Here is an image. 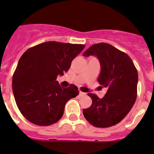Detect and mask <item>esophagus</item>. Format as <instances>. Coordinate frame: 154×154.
Returning <instances> with one entry per match:
<instances>
[{"mask_svg":"<svg viewBox=\"0 0 154 154\" xmlns=\"http://www.w3.org/2000/svg\"><path fill=\"white\" fill-rule=\"evenodd\" d=\"M86 93L83 92V91H80V94H79V95L80 96V97H83V96H85L86 95Z\"/></svg>","mask_w":154,"mask_h":154,"instance_id":"esophagus-1","label":"esophagus"}]
</instances>
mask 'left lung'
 Instances as JSON below:
<instances>
[{"mask_svg": "<svg viewBox=\"0 0 154 154\" xmlns=\"http://www.w3.org/2000/svg\"><path fill=\"white\" fill-rule=\"evenodd\" d=\"M97 56L100 63L97 78L106 94L99 98L88 93L91 106L83 110L85 119L96 127H109L123 120L134 105L137 96L138 71L130 57L107 43L94 44L87 49L84 57Z\"/></svg>", "mask_w": 154, "mask_h": 154, "instance_id": "left-lung-1", "label": "left lung"}]
</instances>
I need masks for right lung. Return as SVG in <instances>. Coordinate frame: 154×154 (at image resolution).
I'll return each mask as SVG.
<instances>
[{"mask_svg": "<svg viewBox=\"0 0 154 154\" xmlns=\"http://www.w3.org/2000/svg\"><path fill=\"white\" fill-rule=\"evenodd\" d=\"M85 45L46 42L27 49L12 76V91L21 114L38 126L55 124L63 117L68 100L78 95L74 84L60 86L57 77L71 67Z\"/></svg>", "mask_w": 154, "mask_h": 154, "instance_id": "1", "label": "right lung"}]
</instances>
